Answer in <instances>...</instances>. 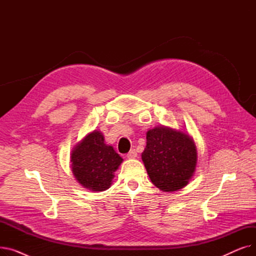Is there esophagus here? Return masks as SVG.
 I'll use <instances>...</instances> for the list:
<instances>
[{"mask_svg": "<svg viewBox=\"0 0 256 256\" xmlns=\"http://www.w3.org/2000/svg\"><path fill=\"white\" fill-rule=\"evenodd\" d=\"M126 158H137V152H136V150H130V152L126 154Z\"/></svg>", "mask_w": 256, "mask_h": 256, "instance_id": "34e87169", "label": "esophagus"}]
</instances>
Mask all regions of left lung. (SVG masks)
Segmentation results:
<instances>
[{"instance_id":"left-lung-1","label":"left lung","mask_w":256,"mask_h":256,"mask_svg":"<svg viewBox=\"0 0 256 256\" xmlns=\"http://www.w3.org/2000/svg\"><path fill=\"white\" fill-rule=\"evenodd\" d=\"M142 160L152 184L164 192L188 184L196 169L197 150L186 134L158 126L146 134Z\"/></svg>"}]
</instances>
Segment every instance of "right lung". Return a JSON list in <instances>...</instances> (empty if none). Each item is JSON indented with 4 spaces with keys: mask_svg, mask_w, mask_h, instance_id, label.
Here are the masks:
<instances>
[{
    "mask_svg": "<svg viewBox=\"0 0 256 256\" xmlns=\"http://www.w3.org/2000/svg\"><path fill=\"white\" fill-rule=\"evenodd\" d=\"M112 146L106 145L102 134L92 132L76 144L72 152V169L78 184L91 191L102 192L109 189L114 172L122 163Z\"/></svg>",
    "mask_w": 256,
    "mask_h": 256,
    "instance_id": "add662e5",
    "label": "right lung"
}]
</instances>
